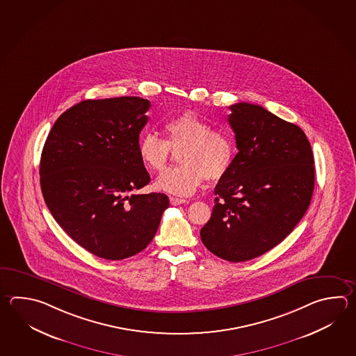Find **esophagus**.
Wrapping results in <instances>:
<instances>
[{
    "mask_svg": "<svg viewBox=\"0 0 356 356\" xmlns=\"http://www.w3.org/2000/svg\"><path fill=\"white\" fill-rule=\"evenodd\" d=\"M170 203H171V205H180V204L188 203V200H185V199H180V197H175V196H171V197H170Z\"/></svg>",
    "mask_w": 356,
    "mask_h": 356,
    "instance_id": "34e87169",
    "label": "esophagus"
}]
</instances>
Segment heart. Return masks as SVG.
I'll return each mask as SVG.
<instances>
[{
	"label": "heart",
	"instance_id": "1",
	"mask_svg": "<svg viewBox=\"0 0 356 356\" xmlns=\"http://www.w3.org/2000/svg\"><path fill=\"white\" fill-rule=\"evenodd\" d=\"M163 129L166 140L152 131H145L138 140L140 162L151 171L166 167L172 148L181 147L179 166L167 168L156 181L159 189L175 195L194 194L208 180H219L232 166L234 145L225 133L213 131L200 116L186 111L167 120Z\"/></svg>",
	"mask_w": 356,
	"mask_h": 356
}]
</instances>
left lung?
<instances>
[{
  "label": "left lung",
  "instance_id": "obj_1",
  "mask_svg": "<svg viewBox=\"0 0 356 356\" xmlns=\"http://www.w3.org/2000/svg\"><path fill=\"white\" fill-rule=\"evenodd\" d=\"M229 109L238 153L214 189L216 204L200 237L218 257L248 261L279 245L305 216L314 159L296 124L248 102Z\"/></svg>",
  "mask_w": 356,
  "mask_h": 356
}]
</instances>
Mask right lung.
Instances as JSON below:
<instances>
[{
	"instance_id": "add662e5",
	"label": "right lung",
	"mask_w": 356,
	"mask_h": 356,
	"mask_svg": "<svg viewBox=\"0 0 356 356\" xmlns=\"http://www.w3.org/2000/svg\"><path fill=\"white\" fill-rule=\"evenodd\" d=\"M151 102L138 96L83 100L51 127L40 159L44 200L74 242L106 260L145 250L170 205L138 156Z\"/></svg>"
}]
</instances>
